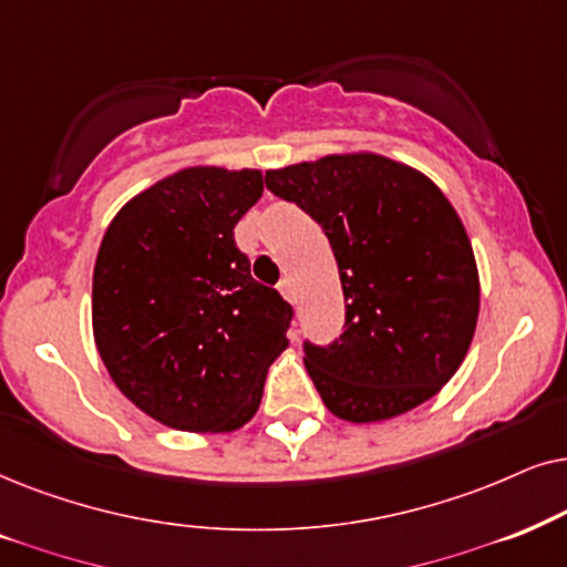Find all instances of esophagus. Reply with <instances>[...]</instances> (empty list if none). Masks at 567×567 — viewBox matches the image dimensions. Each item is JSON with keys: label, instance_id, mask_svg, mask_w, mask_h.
<instances>
[{"label": "esophagus", "instance_id": "obj_1", "mask_svg": "<svg viewBox=\"0 0 567 567\" xmlns=\"http://www.w3.org/2000/svg\"><path fill=\"white\" fill-rule=\"evenodd\" d=\"M277 290L279 292H282V298L285 300H290V303H296V288H292V279L290 277H282V279H279V282H277Z\"/></svg>", "mask_w": 567, "mask_h": 567}]
</instances>
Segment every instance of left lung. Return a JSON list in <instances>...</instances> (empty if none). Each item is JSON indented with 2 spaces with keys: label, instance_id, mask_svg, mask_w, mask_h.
<instances>
[{
  "label": "left lung",
  "instance_id": "left-lung-1",
  "mask_svg": "<svg viewBox=\"0 0 567 567\" xmlns=\"http://www.w3.org/2000/svg\"><path fill=\"white\" fill-rule=\"evenodd\" d=\"M264 181L321 225L337 259L342 334L303 339L323 404L373 422L427 402L462 365L480 313L470 238L441 188L381 155H329Z\"/></svg>",
  "mask_w": 567,
  "mask_h": 567
}]
</instances>
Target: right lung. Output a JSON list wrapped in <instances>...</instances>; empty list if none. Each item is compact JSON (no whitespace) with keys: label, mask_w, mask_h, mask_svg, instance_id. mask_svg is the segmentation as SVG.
Masks as SVG:
<instances>
[{"label":"right lung","mask_w":567,"mask_h":567,"mask_svg":"<svg viewBox=\"0 0 567 567\" xmlns=\"http://www.w3.org/2000/svg\"><path fill=\"white\" fill-rule=\"evenodd\" d=\"M259 171L186 168L126 205L93 271V334L121 394L163 425L236 430L288 347L292 306L236 246Z\"/></svg>","instance_id":"1"}]
</instances>
